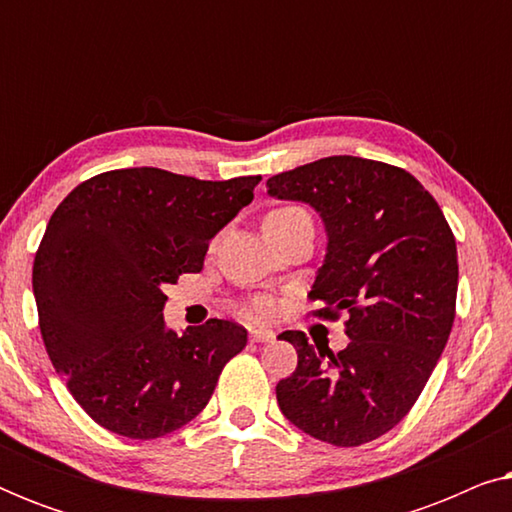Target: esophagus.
I'll use <instances>...</instances> for the list:
<instances>
[{"label":"esophagus","instance_id":"esophagus-1","mask_svg":"<svg viewBox=\"0 0 512 512\" xmlns=\"http://www.w3.org/2000/svg\"><path fill=\"white\" fill-rule=\"evenodd\" d=\"M249 338L251 342H272L275 340V331L272 328H251Z\"/></svg>","mask_w":512,"mask_h":512}]
</instances>
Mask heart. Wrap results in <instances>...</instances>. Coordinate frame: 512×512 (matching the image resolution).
<instances>
[{
	"instance_id": "1",
	"label": "heart",
	"mask_w": 512,
	"mask_h": 512,
	"mask_svg": "<svg viewBox=\"0 0 512 512\" xmlns=\"http://www.w3.org/2000/svg\"><path fill=\"white\" fill-rule=\"evenodd\" d=\"M291 212H298V207H279V209H272L268 216H284V214H291ZM251 312L256 314V317H261V314L268 312V303H263V300H258V303L251 305Z\"/></svg>"
}]
</instances>
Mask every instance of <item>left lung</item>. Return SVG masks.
I'll return each mask as SVG.
<instances>
[{
	"label": "left lung",
	"instance_id": "8db88e82",
	"mask_svg": "<svg viewBox=\"0 0 512 512\" xmlns=\"http://www.w3.org/2000/svg\"><path fill=\"white\" fill-rule=\"evenodd\" d=\"M268 193L321 216L328 242L310 298L326 305L319 317H349L338 354L300 331L279 335L298 352L293 375L277 384L279 410L324 443H370L408 415L447 345L457 242L431 193L377 160H314L270 177Z\"/></svg>",
	"mask_w": 512,
	"mask_h": 512
}]
</instances>
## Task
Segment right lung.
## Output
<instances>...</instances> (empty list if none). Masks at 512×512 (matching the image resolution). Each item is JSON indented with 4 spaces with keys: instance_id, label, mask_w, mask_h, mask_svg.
<instances>
[{
    "instance_id": "obj_1",
    "label": "right lung",
    "mask_w": 512,
    "mask_h": 512,
    "mask_svg": "<svg viewBox=\"0 0 512 512\" xmlns=\"http://www.w3.org/2000/svg\"><path fill=\"white\" fill-rule=\"evenodd\" d=\"M258 181L130 167L83 181L53 212L32 268L41 338L104 429L137 440L181 429L247 345L226 319L167 328L163 289L202 270L209 240L254 200Z\"/></svg>"
}]
</instances>
